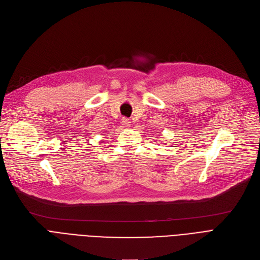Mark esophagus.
I'll use <instances>...</instances> for the list:
<instances>
[{
	"mask_svg": "<svg viewBox=\"0 0 260 260\" xmlns=\"http://www.w3.org/2000/svg\"><path fill=\"white\" fill-rule=\"evenodd\" d=\"M122 125L124 126V127H128V126H131V121H129V119H127V118H123V119H122Z\"/></svg>",
	"mask_w": 260,
	"mask_h": 260,
	"instance_id": "esophagus-1",
	"label": "esophagus"
}]
</instances>
